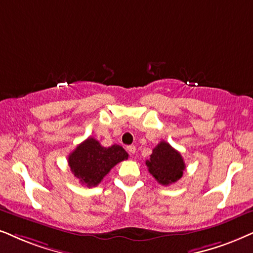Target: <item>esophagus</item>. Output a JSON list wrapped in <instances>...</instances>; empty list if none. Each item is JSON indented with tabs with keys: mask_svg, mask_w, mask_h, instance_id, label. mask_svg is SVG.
<instances>
[{
	"mask_svg": "<svg viewBox=\"0 0 253 253\" xmlns=\"http://www.w3.org/2000/svg\"><path fill=\"white\" fill-rule=\"evenodd\" d=\"M127 150H128V153H129V154H134V153H135L136 148H135V146L130 145V146L127 147Z\"/></svg>",
	"mask_w": 253,
	"mask_h": 253,
	"instance_id": "1",
	"label": "esophagus"
}]
</instances>
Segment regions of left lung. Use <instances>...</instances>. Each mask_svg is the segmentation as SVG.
Instances as JSON below:
<instances>
[{"mask_svg": "<svg viewBox=\"0 0 253 253\" xmlns=\"http://www.w3.org/2000/svg\"><path fill=\"white\" fill-rule=\"evenodd\" d=\"M148 171L162 185H169L177 182L183 175L185 165L183 158L169 145L161 141L153 149L149 160L146 161Z\"/></svg>", "mask_w": 253, "mask_h": 253, "instance_id": "1", "label": "left lung"}]
</instances>
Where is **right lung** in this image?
I'll return each mask as SVG.
<instances>
[{
  "mask_svg": "<svg viewBox=\"0 0 253 253\" xmlns=\"http://www.w3.org/2000/svg\"><path fill=\"white\" fill-rule=\"evenodd\" d=\"M128 159L123 147H103L98 140L89 136L76 147L69 155V166L73 175L86 187H95L117 164Z\"/></svg>",
  "mask_w": 253,
  "mask_h": 253,
  "instance_id": "1",
  "label": "right lung"
}]
</instances>
